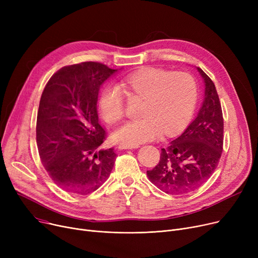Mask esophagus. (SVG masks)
Listing matches in <instances>:
<instances>
[{
    "instance_id": "esophagus-1",
    "label": "esophagus",
    "mask_w": 258,
    "mask_h": 258,
    "mask_svg": "<svg viewBox=\"0 0 258 258\" xmlns=\"http://www.w3.org/2000/svg\"><path fill=\"white\" fill-rule=\"evenodd\" d=\"M138 147V145H127V144H120L117 148L119 151L121 150H132V148H136Z\"/></svg>"
}]
</instances>
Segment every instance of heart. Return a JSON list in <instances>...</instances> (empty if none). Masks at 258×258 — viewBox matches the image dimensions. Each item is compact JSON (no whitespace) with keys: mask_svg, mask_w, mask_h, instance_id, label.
I'll return each mask as SVG.
<instances>
[{"mask_svg":"<svg viewBox=\"0 0 258 258\" xmlns=\"http://www.w3.org/2000/svg\"><path fill=\"white\" fill-rule=\"evenodd\" d=\"M120 87L128 99L142 101L141 119L127 122L113 134V140L121 144L138 145L160 134L175 136L188 125L198 102V85L187 72L142 68L122 79ZM98 110L107 124L123 118L124 102L118 88L107 86L100 92Z\"/></svg>","mask_w":258,"mask_h":258,"instance_id":"1","label":"heart"}]
</instances>
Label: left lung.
<instances>
[{
    "mask_svg": "<svg viewBox=\"0 0 258 258\" xmlns=\"http://www.w3.org/2000/svg\"><path fill=\"white\" fill-rule=\"evenodd\" d=\"M205 83L204 100L184 133L161 150L159 163L147 177L168 195L190 192L204 184L218 166L224 142L222 106L213 81L197 68Z\"/></svg>",
    "mask_w": 258,
    "mask_h": 258,
    "instance_id": "8db88e82",
    "label": "left lung"
}]
</instances>
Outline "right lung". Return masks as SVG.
I'll return each instance as SVG.
<instances>
[{"instance_id": "add662e5", "label": "right lung", "mask_w": 258, "mask_h": 258, "mask_svg": "<svg viewBox=\"0 0 258 258\" xmlns=\"http://www.w3.org/2000/svg\"><path fill=\"white\" fill-rule=\"evenodd\" d=\"M117 70L86 61L61 68L47 83L36 120V143L52 181L68 192L88 195L110 177L116 154L102 150L98 93Z\"/></svg>"}]
</instances>
